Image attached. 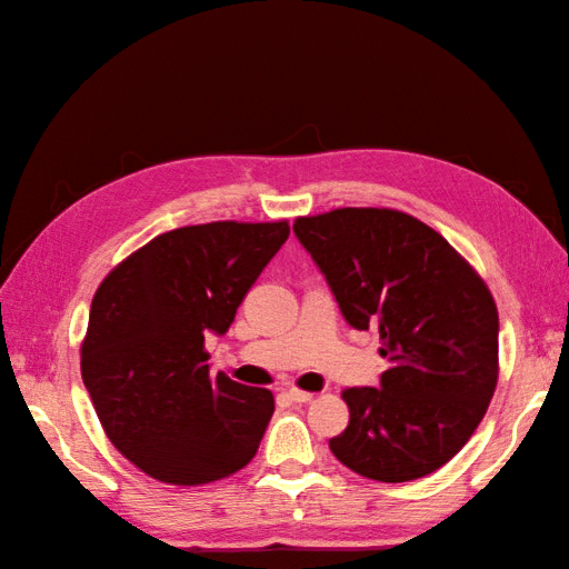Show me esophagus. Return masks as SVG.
Returning a JSON list of instances; mask_svg holds the SVG:
<instances>
[{
	"instance_id": "obj_1",
	"label": "esophagus",
	"mask_w": 569,
	"mask_h": 569,
	"mask_svg": "<svg viewBox=\"0 0 569 569\" xmlns=\"http://www.w3.org/2000/svg\"><path fill=\"white\" fill-rule=\"evenodd\" d=\"M286 396L291 398L293 403H308V401H312V396H316V393H310V391H300V389H288V391H286Z\"/></svg>"
}]
</instances>
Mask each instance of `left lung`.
Instances as JSON below:
<instances>
[{"label":"left lung","instance_id":"8db88e82","mask_svg":"<svg viewBox=\"0 0 569 569\" xmlns=\"http://www.w3.org/2000/svg\"><path fill=\"white\" fill-rule=\"evenodd\" d=\"M293 232L355 330L377 325L389 359L379 389H345L349 426L332 455L377 481L450 462L485 418L499 379V312L479 273L416 217L342 208Z\"/></svg>","mask_w":569,"mask_h":569}]
</instances>
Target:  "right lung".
Returning a JSON list of instances; mask_svg holds the SVG:
<instances>
[{
	"mask_svg": "<svg viewBox=\"0 0 569 569\" xmlns=\"http://www.w3.org/2000/svg\"><path fill=\"white\" fill-rule=\"evenodd\" d=\"M288 232V222L180 227L100 283L80 352L82 381L107 438L149 477L210 485L257 455L273 396L212 377L204 337L229 330Z\"/></svg>",
	"mask_w": 569,
	"mask_h": 569,
	"instance_id": "obj_1",
	"label": "right lung"
}]
</instances>
